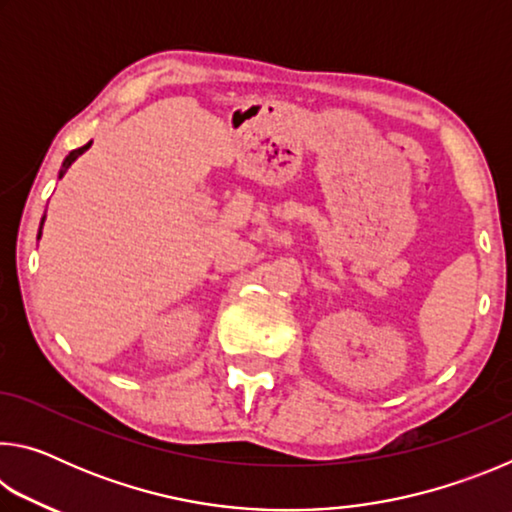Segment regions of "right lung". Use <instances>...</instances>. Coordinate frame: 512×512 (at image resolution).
Listing matches in <instances>:
<instances>
[{
    "label": "right lung",
    "instance_id": "add662e5",
    "mask_svg": "<svg viewBox=\"0 0 512 512\" xmlns=\"http://www.w3.org/2000/svg\"><path fill=\"white\" fill-rule=\"evenodd\" d=\"M90 146H92V142H88V144H85V146H81V149H74L72 153H69V155H67V158L63 160V167H60V171H58V178H63V176H65V173H67V169H69V167H72V162H76V160H79V158H81V155H83L85 151H88V149H90ZM45 219H47V216H42V221H40V230H38V239L42 237V225H45Z\"/></svg>",
    "mask_w": 512,
    "mask_h": 512
}]
</instances>
